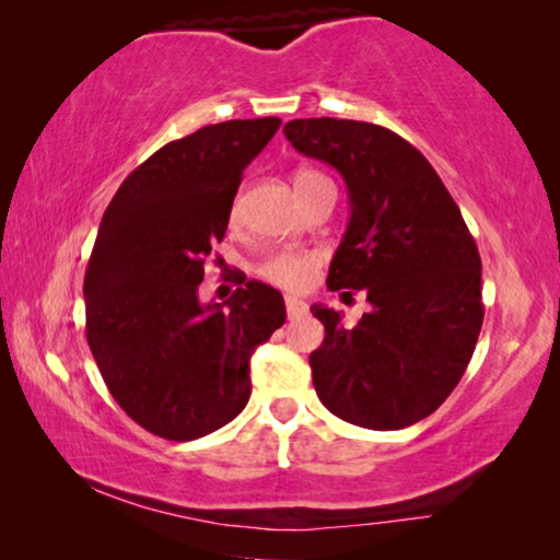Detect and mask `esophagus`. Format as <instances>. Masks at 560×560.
I'll return each instance as SVG.
<instances>
[{"instance_id": "esophagus-1", "label": "esophagus", "mask_w": 560, "mask_h": 560, "mask_svg": "<svg viewBox=\"0 0 560 560\" xmlns=\"http://www.w3.org/2000/svg\"><path fill=\"white\" fill-rule=\"evenodd\" d=\"M285 311H288V318L293 320V318H298V316H303V313H308V305H305L301 298H295V295H288L285 298Z\"/></svg>"}]
</instances>
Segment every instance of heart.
I'll use <instances>...</instances> for the list:
<instances>
[{
    "label": "heart",
    "mask_w": 560,
    "mask_h": 560,
    "mask_svg": "<svg viewBox=\"0 0 560 560\" xmlns=\"http://www.w3.org/2000/svg\"><path fill=\"white\" fill-rule=\"evenodd\" d=\"M305 175H311V171L298 173L295 183L305 178ZM234 217H236V209H234ZM318 262L320 259L316 252L280 249V252H272V255H267L262 262H259L257 272L262 275L267 282H272V285H278L282 290H301L313 280Z\"/></svg>",
    "instance_id": "obj_1"
}]
</instances>
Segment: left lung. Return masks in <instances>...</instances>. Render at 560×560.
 <instances>
[{
    "label": "left lung",
    "instance_id": "8db88e82",
    "mask_svg": "<svg viewBox=\"0 0 560 560\" xmlns=\"http://www.w3.org/2000/svg\"><path fill=\"white\" fill-rule=\"evenodd\" d=\"M282 132L347 183L351 217L326 285L364 290L372 305L354 328L339 311L311 305L326 328L311 354L313 387L347 423L372 431L418 423L454 393L477 347L485 320L477 242L439 173L400 135L331 117L293 119Z\"/></svg>",
    "mask_w": 560,
    "mask_h": 560
}]
</instances>
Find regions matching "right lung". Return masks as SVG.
<instances>
[{
  "label": "right lung",
  "mask_w": 560,
  "mask_h": 560,
  "mask_svg": "<svg viewBox=\"0 0 560 560\" xmlns=\"http://www.w3.org/2000/svg\"><path fill=\"white\" fill-rule=\"evenodd\" d=\"M278 127L232 119L167 142L104 211L83 278L86 339L119 408L160 439H201L240 416L249 359L285 324V301L259 280L224 303L198 301L244 167Z\"/></svg>",
  "instance_id": "right-lung-1"
}]
</instances>
